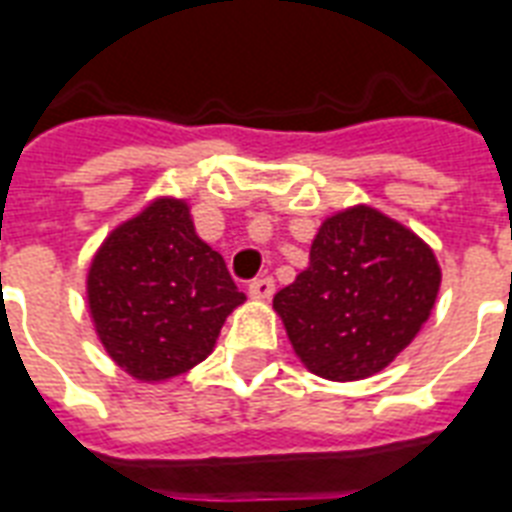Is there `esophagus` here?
<instances>
[{"mask_svg": "<svg viewBox=\"0 0 512 512\" xmlns=\"http://www.w3.org/2000/svg\"><path fill=\"white\" fill-rule=\"evenodd\" d=\"M249 295L255 300H268L273 295V279L271 276H257L249 282Z\"/></svg>", "mask_w": 512, "mask_h": 512, "instance_id": "1", "label": "esophagus"}]
</instances>
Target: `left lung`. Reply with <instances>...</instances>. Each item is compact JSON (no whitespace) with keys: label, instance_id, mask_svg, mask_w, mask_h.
I'll use <instances>...</instances> for the list:
<instances>
[{"label":"left lung","instance_id":"1","mask_svg":"<svg viewBox=\"0 0 512 512\" xmlns=\"http://www.w3.org/2000/svg\"><path fill=\"white\" fill-rule=\"evenodd\" d=\"M440 290L424 241L370 206L327 217L308 268L273 295L292 349L311 373L360 381L416 338Z\"/></svg>","mask_w":512,"mask_h":512}]
</instances>
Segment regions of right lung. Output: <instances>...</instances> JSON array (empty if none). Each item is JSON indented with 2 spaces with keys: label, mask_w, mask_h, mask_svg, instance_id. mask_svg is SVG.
I'll return each mask as SVG.
<instances>
[{
  "label": "right lung",
  "mask_w": 512,
  "mask_h": 512,
  "mask_svg": "<svg viewBox=\"0 0 512 512\" xmlns=\"http://www.w3.org/2000/svg\"><path fill=\"white\" fill-rule=\"evenodd\" d=\"M244 300L177 198H158L112 230L88 271L99 341L139 381H166L206 360Z\"/></svg>",
  "instance_id": "add662e5"
}]
</instances>
